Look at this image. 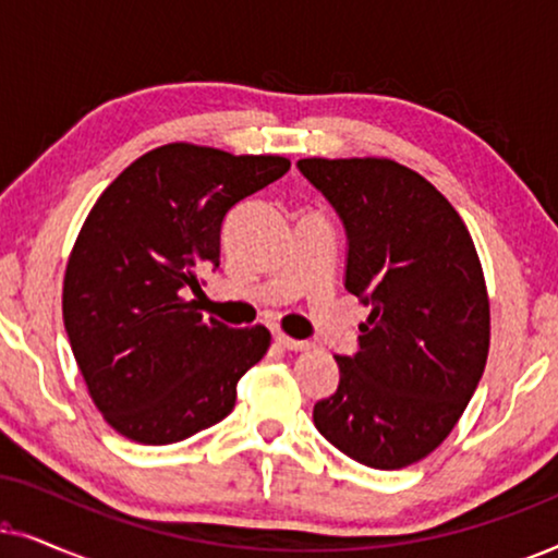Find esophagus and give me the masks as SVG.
<instances>
[{"label":"esophagus","instance_id":"1","mask_svg":"<svg viewBox=\"0 0 558 558\" xmlns=\"http://www.w3.org/2000/svg\"><path fill=\"white\" fill-rule=\"evenodd\" d=\"M277 342L284 350H292V353H304V350L312 348L307 340H294V338H289V335H284V332L277 335Z\"/></svg>","mask_w":558,"mask_h":558}]
</instances>
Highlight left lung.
I'll return each instance as SVG.
<instances>
[{"instance_id":"obj_1","label":"left lung","mask_w":558,"mask_h":558,"mask_svg":"<svg viewBox=\"0 0 558 558\" xmlns=\"http://www.w3.org/2000/svg\"><path fill=\"white\" fill-rule=\"evenodd\" d=\"M296 167L342 218L345 289L373 307L361 350L335 355L338 391L312 418L350 460L409 468L449 437L483 378L490 300L475 243L447 197L393 159Z\"/></svg>"}]
</instances>
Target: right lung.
Returning <instances> with one entry per match:
<instances>
[{
    "mask_svg": "<svg viewBox=\"0 0 558 558\" xmlns=\"http://www.w3.org/2000/svg\"><path fill=\"white\" fill-rule=\"evenodd\" d=\"M289 165L172 142L134 159L90 208L65 266L63 323L88 396L121 437L174 445L233 411L271 332L205 319L182 292L201 294V271L218 266L226 213Z\"/></svg>",
    "mask_w": 558,
    "mask_h": 558,
    "instance_id": "add662e5",
    "label": "right lung"
}]
</instances>
